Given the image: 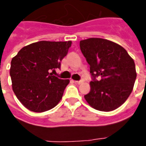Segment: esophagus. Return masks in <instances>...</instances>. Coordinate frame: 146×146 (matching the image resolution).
<instances>
[{"mask_svg":"<svg viewBox=\"0 0 146 146\" xmlns=\"http://www.w3.org/2000/svg\"><path fill=\"white\" fill-rule=\"evenodd\" d=\"M74 82H75V83H76V84H81V83L83 82V81H82V80H79V81H74Z\"/></svg>","mask_w":146,"mask_h":146,"instance_id":"34e87169","label":"esophagus"}]
</instances>
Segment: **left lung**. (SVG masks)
<instances>
[{
    "label": "left lung",
    "instance_id": "1",
    "mask_svg": "<svg viewBox=\"0 0 146 146\" xmlns=\"http://www.w3.org/2000/svg\"><path fill=\"white\" fill-rule=\"evenodd\" d=\"M80 46L92 79L85 99L98 111L115 110L133 91L136 78L134 60L122 46L104 38L82 40Z\"/></svg>",
    "mask_w": 146,
    "mask_h": 146
}]
</instances>
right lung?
Segmentation results:
<instances>
[{
  "label": "right lung",
  "mask_w": 146,
  "mask_h": 146,
  "mask_svg": "<svg viewBox=\"0 0 146 146\" xmlns=\"http://www.w3.org/2000/svg\"><path fill=\"white\" fill-rule=\"evenodd\" d=\"M72 42L41 41L23 47L11 60L13 91L24 107L44 112L57 105L69 84L50 73L60 68Z\"/></svg>",
  "instance_id": "obj_1"
}]
</instances>
